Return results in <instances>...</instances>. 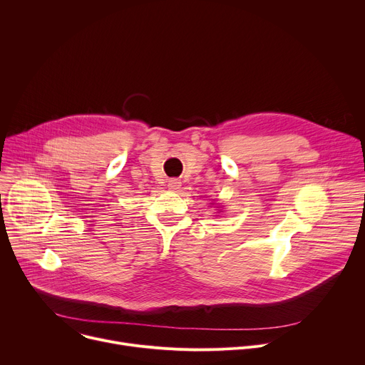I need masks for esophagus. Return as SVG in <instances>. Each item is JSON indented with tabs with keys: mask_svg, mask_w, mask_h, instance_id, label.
Masks as SVG:
<instances>
[{
	"mask_svg": "<svg viewBox=\"0 0 365 365\" xmlns=\"http://www.w3.org/2000/svg\"><path fill=\"white\" fill-rule=\"evenodd\" d=\"M180 186H182V182L180 180H178V179H170L169 182H168V187L170 189V190H179L180 189Z\"/></svg>",
	"mask_w": 365,
	"mask_h": 365,
	"instance_id": "obj_1",
	"label": "esophagus"
}]
</instances>
